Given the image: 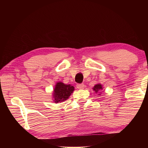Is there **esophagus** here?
I'll list each match as a JSON object with an SVG mask.
<instances>
[{
  "label": "esophagus",
  "instance_id": "1",
  "mask_svg": "<svg viewBox=\"0 0 148 148\" xmlns=\"http://www.w3.org/2000/svg\"><path fill=\"white\" fill-rule=\"evenodd\" d=\"M76 86L78 89H83L84 87V85L83 84H77Z\"/></svg>",
  "mask_w": 148,
  "mask_h": 148
}]
</instances>
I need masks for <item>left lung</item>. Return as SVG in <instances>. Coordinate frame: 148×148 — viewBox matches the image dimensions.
<instances>
[{"instance_id":"1","label":"left lung","mask_w":148,"mask_h":148,"mask_svg":"<svg viewBox=\"0 0 148 148\" xmlns=\"http://www.w3.org/2000/svg\"><path fill=\"white\" fill-rule=\"evenodd\" d=\"M93 90L95 91L96 93H98L99 90H102V84H95V85L94 86V87L93 88ZM99 95H100V94H99Z\"/></svg>"}]
</instances>
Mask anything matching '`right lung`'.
<instances>
[{"label":"right lung","mask_w":148,"mask_h":148,"mask_svg":"<svg viewBox=\"0 0 148 148\" xmlns=\"http://www.w3.org/2000/svg\"><path fill=\"white\" fill-rule=\"evenodd\" d=\"M74 90V87L71 84H65L62 82L56 83L53 90V101L55 103L65 101L69 99Z\"/></svg>","instance_id":"add662e5"}]
</instances>
